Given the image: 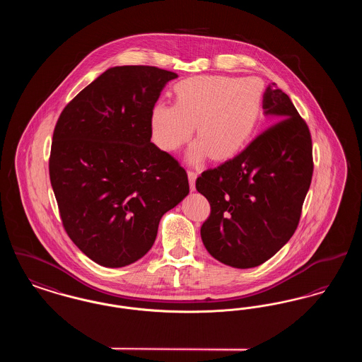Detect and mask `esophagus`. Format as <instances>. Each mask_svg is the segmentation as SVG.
<instances>
[{"instance_id": "34e87169", "label": "esophagus", "mask_w": 362, "mask_h": 362, "mask_svg": "<svg viewBox=\"0 0 362 362\" xmlns=\"http://www.w3.org/2000/svg\"><path fill=\"white\" fill-rule=\"evenodd\" d=\"M187 175H189V189H191V191H195V180H197L198 173H195V171H192V170H189Z\"/></svg>"}]
</instances>
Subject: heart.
<instances>
[{
    "instance_id": "heart-1",
    "label": "heart",
    "mask_w": 362,
    "mask_h": 362,
    "mask_svg": "<svg viewBox=\"0 0 362 362\" xmlns=\"http://www.w3.org/2000/svg\"><path fill=\"white\" fill-rule=\"evenodd\" d=\"M175 104L157 103L151 127L156 144L177 151L194 133L189 160L198 163L207 155L223 161L238 155L252 136L260 114L263 86L258 78L194 76L177 83Z\"/></svg>"
}]
</instances>
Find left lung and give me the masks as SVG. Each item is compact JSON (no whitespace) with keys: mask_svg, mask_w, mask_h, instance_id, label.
Returning <instances> with one entry per match:
<instances>
[{"mask_svg":"<svg viewBox=\"0 0 362 362\" xmlns=\"http://www.w3.org/2000/svg\"><path fill=\"white\" fill-rule=\"evenodd\" d=\"M263 111L274 124L195 183L211 209L201 228L204 245L236 269L257 267L289 241L313 173L310 129L274 83L263 93Z\"/></svg>","mask_w":362,"mask_h":362,"instance_id":"1","label":"left lung"}]
</instances>
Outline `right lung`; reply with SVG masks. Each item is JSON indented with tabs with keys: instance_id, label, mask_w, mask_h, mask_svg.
Instances as JSON below:
<instances>
[{
	"instance_id": "1",
	"label": "right lung",
	"mask_w": 362,
	"mask_h": 362,
	"mask_svg": "<svg viewBox=\"0 0 362 362\" xmlns=\"http://www.w3.org/2000/svg\"><path fill=\"white\" fill-rule=\"evenodd\" d=\"M176 77L155 66L110 68L55 124L49 171L62 224L104 267L142 258L164 213L189 194L185 168L151 142L152 108Z\"/></svg>"
}]
</instances>
